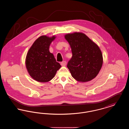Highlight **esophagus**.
<instances>
[{
    "instance_id": "34e87169",
    "label": "esophagus",
    "mask_w": 129,
    "mask_h": 129,
    "mask_svg": "<svg viewBox=\"0 0 129 129\" xmlns=\"http://www.w3.org/2000/svg\"><path fill=\"white\" fill-rule=\"evenodd\" d=\"M61 65L62 66H65L66 65V61H63L61 62Z\"/></svg>"
}]
</instances>
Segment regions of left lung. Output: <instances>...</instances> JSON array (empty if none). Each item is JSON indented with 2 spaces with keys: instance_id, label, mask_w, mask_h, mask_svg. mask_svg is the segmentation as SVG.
I'll use <instances>...</instances> for the list:
<instances>
[{
  "instance_id": "8db88e82",
  "label": "left lung",
  "mask_w": 129,
  "mask_h": 129,
  "mask_svg": "<svg viewBox=\"0 0 129 129\" xmlns=\"http://www.w3.org/2000/svg\"><path fill=\"white\" fill-rule=\"evenodd\" d=\"M64 37L73 54L67 64L73 77L81 82L95 78L103 63V55L98 46L81 32L68 33Z\"/></svg>"
}]
</instances>
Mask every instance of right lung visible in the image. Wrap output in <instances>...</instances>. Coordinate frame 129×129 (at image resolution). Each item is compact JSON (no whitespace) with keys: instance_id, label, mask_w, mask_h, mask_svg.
<instances>
[{"instance_id":"obj_1","label":"right lung","mask_w":129,"mask_h":129,"mask_svg":"<svg viewBox=\"0 0 129 129\" xmlns=\"http://www.w3.org/2000/svg\"><path fill=\"white\" fill-rule=\"evenodd\" d=\"M55 38L45 35L38 38L27 53L26 68L31 77L38 82H49L61 67L49 51L50 45Z\"/></svg>"}]
</instances>
